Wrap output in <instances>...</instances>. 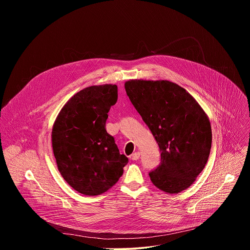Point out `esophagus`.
<instances>
[{"label": "esophagus", "mask_w": 250, "mask_h": 250, "mask_svg": "<svg viewBox=\"0 0 250 250\" xmlns=\"http://www.w3.org/2000/svg\"><path fill=\"white\" fill-rule=\"evenodd\" d=\"M139 156H140V152H139V151H136V152H133V153L131 154L130 158H131L132 160H137V159L139 158Z\"/></svg>", "instance_id": "esophagus-1"}]
</instances>
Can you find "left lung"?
<instances>
[{"label":"left lung","instance_id":"8db88e82","mask_svg":"<svg viewBox=\"0 0 250 250\" xmlns=\"http://www.w3.org/2000/svg\"><path fill=\"white\" fill-rule=\"evenodd\" d=\"M125 88L161 151L159 166L149 173L151 182L168 194L188 189L208 159V117L192 95L173 82L131 79Z\"/></svg>","mask_w":250,"mask_h":250}]
</instances>
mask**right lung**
I'll return each instance as SVG.
<instances>
[{"label":"right lung","instance_id":"1","mask_svg":"<svg viewBox=\"0 0 250 250\" xmlns=\"http://www.w3.org/2000/svg\"><path fill=\"white\" fill-rule=\"evenodd\" d=\"M117 101V85L87 87L66 102L53 124L57 168L64 180L83 195L97 196L111 189L128 162L105 130L108 113Z\"/></svg>","mask_w":250,"mask_h":250}]
</instances>
